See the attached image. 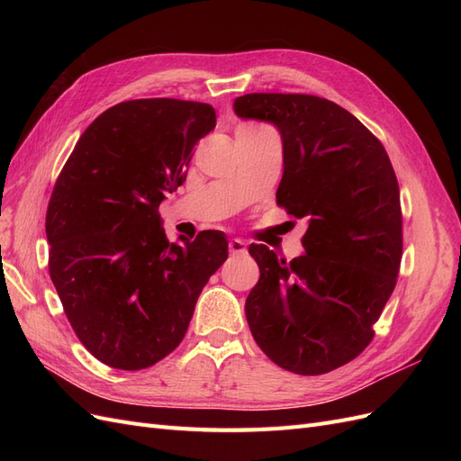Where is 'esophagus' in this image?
Masks as SVG:
<instances>
[{
	"instance_id": "1",
	"label": "esophagus",
	"mask_w": 461,
	"mask_h": 461,
	"mask_svg": "<svg viewBox=\"0 0 461 461\" xmlns=\"http://www.w3.org/2000/svg\"><path fill=\"white\" fill-rule=\"evenodd\" d=\"M229 252L230 256H244L246 254V242L240 239H232L229 242Z\"/></svg>"
}]
</instances>
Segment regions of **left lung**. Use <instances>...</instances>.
<instances>
[{
  "label": "left lung",
  "mask_w": 461,
  "mask_h": 461,
  "mask_svg": "<svg viewBox=\"0 0 461 461\" xmlns=\"http://www.w3.org/2000/svg\"><path fill=\"white\" fill-rule=\"evenodd\" d=\"M236 115L273 122L285 171L276 203L308 221L305 256L290 263L249 246L259 281L248 294L254 340L278 367L323 375L357 357L396 286L400 188L388 153L366 124L310 94H246Z\"/></svg>",
  "instance_id": "left-lung-1"
}]
</instances>
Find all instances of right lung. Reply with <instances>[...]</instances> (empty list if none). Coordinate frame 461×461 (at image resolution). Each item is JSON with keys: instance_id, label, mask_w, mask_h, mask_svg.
Listing matches in <instances>:
<instances>
[{"instance_id": "right-lung-1", "label": "right lung", "mask_w": 461, "mask_h": 461, "mask_svg": "<svg viewBox=\"0 0 461 461\" xmlns=\"http://www.w3.org/2000/svg\"><path fill=\"white\" fill-rule=\"evenodd\" d=\"M209 104L121 102L82 132L46 213L50 276L78 340L102 364L138 371L185 339L202 288L225 259L221 230L169 242L159 203L186 180L215 129Z\"/></svg>"}]
</instances>
